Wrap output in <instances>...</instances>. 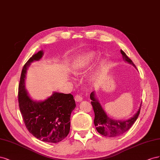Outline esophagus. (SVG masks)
<instances>
[{"mask_svg":"<svg viewBox=\"0 0 160 160\" xmlns=\"http://www.w3.org/2000/svg\"><path fill=\"white\" fill-rule=\"evenodd\" d=\"M74 100H76V102H80L83 100V98H82V96H80L79 94H76L75 96V97H74Z\"/></svg>","mask_w":160,"mask_h":160,"instance_id":"obj_1","label":"esophagus"}]
</instances>
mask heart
Masks as SVG:
<instances>
[{
    "mask_svg": "<svg viewBox=\"0 0 160 160\" xmlns=\"http://www.w3.org/2000/svg\"><path fill=\"white\" fill-rule=\"evenodd\" d=\"M94 52H90L76 59L72 64V72L75 74H78L86 69L92 63L94 58Z\"/></svg>",
    "mask_w": 160,
    "mask_h": 160,
    "instance_id": "obj_1",
    "label": "heart"
}]
</instances>
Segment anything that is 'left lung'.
Listing matches in <instances>:
<instances>
[{
    "label": "left lung",
    "instance_id": "1",
    "mask_svg": "<svg viewBox=\"0 0 160 160\" xmlns=\"http://www.w3.org/2000/svg\"><path fill=\"white\" fill-rule=\"evenodd\" d=\"M121 53L122 54L123 60L136 67L133 61L127 56L126 53L122 50H121ZM90 98L92 100L91 104H92L94 112V122L96 129H97V131L100 134L105 137L114 138V137L119 136L125 133L134 124V122L138 119L140 113L141 105L140 106L138 112L133 117L129 118V120L124 121H115L111 119V118H109L107 115V114L104 111L98 100L96 99L94 92H91Z\"/></svg>",
    "mask_w": 160,
    "mask_h": 160
}]
</instances>
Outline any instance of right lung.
Wrapping results in <instances>:
<instances>
[{"label": "right lung", "mask_w": 160, "mask_h": 160, "mask_svg": "<svg viewBox=\"0 0 160 160\" xmlns=\"http://www.w3.org/2000/svg\"><path fill=\"white\" fill-rule=\"evenodd\" d=\"M39 51L30 58L21 72L18 100L26 128L37 139L49 143H58L66 138L70 129V115L76 107L71 94L54 92L42 102L32 100L25 88L27 69L33 61L42 58Z\"/></svg>", "instance_id": "1"}]
</instances>
